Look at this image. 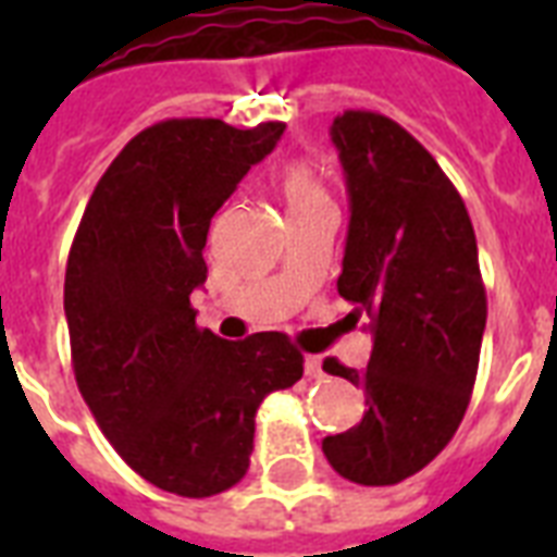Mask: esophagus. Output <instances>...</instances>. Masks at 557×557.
Listing matches in <instances>:
<instances>
[{
    "instance_id": "34e87169",
    "label": "esophagus",
    "mask_w": 557,
    "mask_h": 557,
    "mask_svg": "<svg viewBox=\"0 0 557 557\" xmlns=\"http://www.w3.org/2000/svg\"><path fill=\"white\" fill-rule=\"evenodd\" d=\"M304 370L309 379H323V358L321 356H306Z\"/></svg>"
}]
</instances>
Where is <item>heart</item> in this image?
Listing matches in <instances>:
<instances>
[{
  "instance_id": "b5f03b06",
  "label": "heart",
  "mask_w": 557,
  "mask_h": 557,
  "mask_svg": "<svg viewBox=\"0 0 557 557\" xmlns=\"http://www.w3.org/2000/svg\"><path fill=\"white\" fill-rule=\"evenodd\" d=\"M277 182L280 193H283V199H286L288 213L300 208H312L318 201L330 199L321 176H318V170H314L306 159L283 161V164H280Z\"/></svg>"
}]
</instances>
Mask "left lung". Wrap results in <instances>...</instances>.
Here are the masks:
<instances>
[{"label":"left lung","mask_w":557,"mask_h":557,"mask_svg":"<svg viewBox=\"0 0 557 557\" xmlns=\"http://www.w3.org/2000/svg\"><path fill=\"white\" fill-rule=\"evenodd\" d=\"M349 193L338 295L367 318V370H323L367 393L356 428L323 440L344 480L396 485L457 433L485 332V286L466 201L431 152L387 115L347 109L332 121Z\"/></svg>","instance_id":"obj_1"}]
</instances>
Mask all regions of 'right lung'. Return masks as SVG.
<instances>
[{"mask_svg":"<svg viewBox=\"0 0 557 557\" xmlns=\"http://www.w3.org/2000/svg\"><path fill=\"white\" fill-rule=\"evenodd\" d=\"M286 124L236 129L170 117L100 176L65 265V321L83 401L126 466L178 497H213L248 471L262 398L304 375L283 332L225 341L196 326L216 213Z\"/></svg>","mask_w":557,"mask_h":557,"instance_id":"right-lung-1","label":"right lung"}]
</instances>
